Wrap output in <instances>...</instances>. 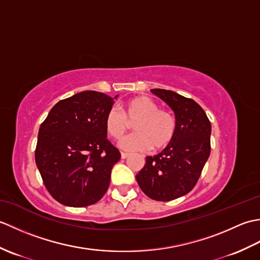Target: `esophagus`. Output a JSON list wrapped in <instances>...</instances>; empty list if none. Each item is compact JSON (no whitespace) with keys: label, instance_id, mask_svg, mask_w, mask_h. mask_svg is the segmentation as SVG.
Returning a JSON list of instances; mask_svg holds the SVG:
<instances>
[{"label":"esophagus","instance_id":"34e87169","mask_svg":"<svg viewBox=\"0 0 260 260\" xmlns=\"http://www.w3.org/2000/svg\"><path fill=\"white\" fill-rule=\"evenodd\" d=\"M129 156V154H127V153H120V157L121 158H127Z\"/></svg>","mask_w":260,"mask_h":260}]
</instances>
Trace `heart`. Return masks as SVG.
I'll return each instance as SVG.
<instances>
[{"mask_svg":"<svg viewBox=\"0 0 260 260\" xmlns=\"http://www.w3.org/2000/svg\"><path fill=\"white\" fill-rule=\"evenodd\" d=\"M134 123L136 133L119 142V147L125 151H146L153 147L161 150L174 139L176 120L174 116L147 96H137L124 105V114L117 107H112L105 117L107 133L115 140H119L128 129L129 123Z\"/></svg>","mask_w":260,"mask_h":260,"instance_id":"obj_1","label":"heart"}]
</instances>
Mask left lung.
<instances>
[{"instance_id":"8db88e82","label":"left lung","mask_w":260,"mask_h":260,"mask_svg":"<svg viewBox=\"0 0 260 260\" xmlns=\"http://www.w3.org/2000/svg\"><path fill=\"white\" fill-rule=\"evenodd\" d=\"M173 110L176 132L172 142L157 155L146 156L136 181L147 197L171 201L189 193L200 178L210 155L211 124L193 99L167 89H152Z\"/></svg>"}]
</instances>
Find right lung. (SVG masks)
I'll list each match as a JSON object with an SVG mask.
<instances>
[{"instance_id":"right-lung-1","label":"right lung","mask_w":260,"mask_h":260,"mask_svg":"<svg viewBox=\"0 0 260 260\" xmlns=\"http://www.w3.org/2000/svg\"><path fill=\"white\" fill-rule=\"evenodd\" d=\"M86 90L60 101L39 129L36 163L49 193L63 206L101 200L120 153L106 137L105 117L115 99Z\"/></svg>"}]
</instances>
